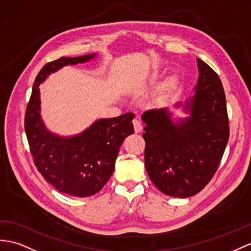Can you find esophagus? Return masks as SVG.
<instances>
[{"label":"esophagus","instance_id":"obj_1","mask_svg":"<svg viewBox=\"0 0 251 251\" xmlns=\"http://www.w3.org/2000/svg\"><path fill=\"white\" fill-rule=\"evenodd\" d=\"M133 126H134V130H135L136 133L142 132V130H143L142 120L138 119V118H134L133 119Z\"/></svg>","mask_w":251,"mask_h":251}]
</instances>
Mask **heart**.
I'll use <instances>...</instances> for the list:
<instances>
[{"instance_id": "obj_1", "label": "heart", "mask_w": 251, "mask_h": 251, "mask_svg": "<svg viewBox=\"0 0 251 251\" xmlns=\"http://www.w3.org/2000/svg\"><path fill=\"white\" fill-rule=\"evenodd\" d=\"M175 84H176V79H175V78L169 79L168 83H167V87H173Z\"/></svg>"}]
</instances>
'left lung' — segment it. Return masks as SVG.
<instances>
[{
  "label": "left lung",
  "instance_id": "obj_1",
  "mask_svg": "<svg viewBox=\"0 0 251 251\" xmlns=\"http://www.w3.org/2000/svg\"><path fill=\"white\" fill-rule=\"evenodd\" d=\"M199 77L189 100L191 117L174 124L165 108L142 116L145 166L152 183L165 195L186 198L205 187L221 164L229 139L227 103L221 78L197 59Z\"/></svg>",
  "mask_w": 251,
  "mask_h": 251
}]
</instances>
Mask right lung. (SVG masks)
<instances>
[{
	"label": "right lung",
	"mask_w": 251,
	"mask_h": 251,
	"mask_svg": "<svg viewBox=\"0 0 251 251\" xmlns=\"http://www.w3.org/2000/svg\"><path fill=\"white\" fill-rule=\"evenodd\" d=\"M94 56L60 57L42 67L34 82L24 117L29 151L38 172L58 192L75 197L93 196L106 184L115 169L120 146L134 132V114L100 119L79 135L59 137L42 124L38 86L51 72L66 65L87 62Z\"/></svg>",
	"instance_id": "obj_1"
}]
</instances>
